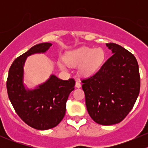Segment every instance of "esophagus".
Wrapping results in <instances>:
<instances>
[{"label":"esophagus","mask_w":148,"mask_h":148,"mask_svg":"<svg viewBox=\"0 0 148 148\" xmlns=\"http://www.w3.org/2000/svg\"><path fill=\"white\" fill-rule=\"evenodd\" d=\"M75 86L77 88H80L82 86V84H80L79 82L77 81V82H76V84H75Z\"/></svg>","instance_id":"1"}]
</instances>
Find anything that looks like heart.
I'll return each instance as SVG.
<instances>
[{
  "mask_svg": "<svg viewBox=\"0 0 148 148\" xmlns=\"http://www.w3.org/2000/svg\"><path fill=\"white\" fill-rule=\"evenodd\" d=\"M105 53L101 48L82 46L74 50L67 51L64 56V60L69 66L78 64V71L81 75L90 76L96 73L104 63ZM58 65L62 70H66L63 62L59 61Z\"/></svg>",
  "mask_w": 148,
  "mask_h": 148,
  "instance_id": "heart-1",
  "label": "heart"
}]
</instances>
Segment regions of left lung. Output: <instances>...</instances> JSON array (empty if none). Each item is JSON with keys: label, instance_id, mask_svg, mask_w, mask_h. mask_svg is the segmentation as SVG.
Listing matches in <instances>:
<instances>
[{"label": "left lung", "instance_id": "8db88e82", "mask_svg": "<svg viewBox=\"0 0 148 148\" xmlns=\"http://www.w3.org/2000/svg\"><path fill=\"white\" fill-rule=\"evenodd\" d=\"M106 46L112 56L82 82L90 117L99 125H111L123 120L132 109L140 93V78L132 53L114 43Z\"/></svg>", "mask_w": 148, "mask_h": 148}]
</instances>
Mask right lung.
Returning a JSON list of instances; mask_svg holds the SVG:
<instances>
[{
	"instance_id": "add662e5",
	"label": "right lung",
	"mask_w": 148,
	"mask_h": 148,
	"mask_svg": "<svg viewBox=\"0 0 148 148\" xmlns=\"http://www.w3.org/2000/svg\"><path fill=\"white\" fill-rule=\"evenodd\" d=\"M52 46L41 43L16 59L8 71L6 86L8 98L22 120L34 129L46 130L57 126L66 113V103L74 89V79L62 80L51 74L46 82L34 89L23 84V67L28 56L45 53Z\"/></svg>"
}]
</instances>
